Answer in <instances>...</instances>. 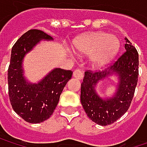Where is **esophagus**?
I'll use <instances>...</instances> for the list:
<instances>
[{
  "mask_svg": "<svg viewBox=\"0 0 147 147\" xmlns=\"http://www.w3.org/2000/svg\"><path fill=\"white\" fill-rule=\"evenodd\" d=\"M73 76L76 79H82L83 77V71L81 69H76L73 71Z\"/></svg>",
  "mask_w": 147,
  "mask_h": 147,
  "instance_id": "obj_1",
  "label": "esophagus"
}]
</instances>
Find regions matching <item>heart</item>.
<instances>
[{"instance_id":"b5f03b06","label":"heart","mask_w":147,"mask_h":147,"mask_svg":"<svg viewBox=\"0 0 147 147\" xmlns=\"http://www.w3.org/2000/svg\"><path fill=\"white\" fill-rule=\"evenodd\" d=\"M74 48L80 53H91V60L95 65H104L117 53L120 43L117 37L105 32H92L75 39Z\"/></svg>"}]
</instances>
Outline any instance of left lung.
Instances as JSON below:
<instances>
[{
	"label": "left lung",
	"mask_w": 147,
	"mask_h": 147,
	"mask_svg": "<svg viewBox=\"0 0 147 147\" xmlns=\"http://www.w3.org/2000/svg\"><path fill=\"white\" fill-rule=\"evenodd\" d=\"M125 52L113 65L104 71H85L81 84V103L88 117L95 123L106 126L120 118L129 108L139 76V54L135 47L125 37ZM114 74L119 81L115 94L102 99L96 91V85Z\"/></svg>",
	"instance_id": "8db88e82"
}]
</instances>
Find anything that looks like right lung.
<instances>
[{"instance_id": "right-lung-1", "label": "right lung", "mask_w": 147, "mask_h": 147, "mask_svg": "<svg viewBox=\"0 0 147 147\" xmlns=\"http://www.w3.org/2000/svg\"><path fill=\"white\" fill-rule=\"evenodd\" d=\"M42 40L53 38L40 30L24 33L12 48L7 81L10 102L24 121L38 123L48 119L54 111L60 94L71 78L72 71L55 68L38 83L28 82L24 76L23 60L27 53Z\"/></svg>"}]
</instances>
